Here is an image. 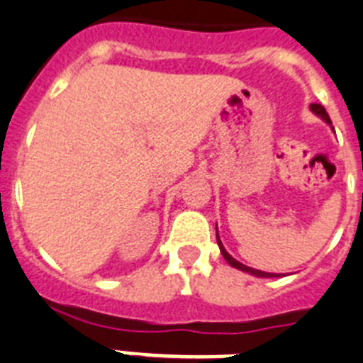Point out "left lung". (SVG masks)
<instances>
[{
  "mask_svg": "<svg viewBox=\"0 0 363 363\" xmlns=\"http://www.w3.org/2000/svg\"><path fill=\"white\" fill-rule=\"evenodd\" d=\"M311 109H313V111L316 113V115H320L321 118H323V121L327 122V124H330V118H329V115H327L325 107H323V106H320V104H313V106H311ZM217 245H219V248H220V254H223V257H225V259L228 261V263L232 264V267H234V269L245 270V272H248V274H254V276H257V277H274V274H269V272H261V270L250 269V267H245V264H242V263H239V261H235L234 257L230 256L228 252L225 250V247H223V242L219 241V235H217Z\"/></svg>",
  "mask_w": 363,
  "mask_h": 363,
  "instance_id": "left-lung-1",
  "label": "left lung"
}]
</instances>
